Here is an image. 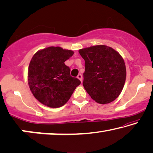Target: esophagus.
Returning <instances> with one entry per match:
<instances>
[{"instance_id": "34e87169", "label": "esophagus", "mask_w": 153, "mask_h": 153, "mask_svg": "<svg viewBox=\"0 0 153 153\" xmlns=\"http://www.w3.org/2000/svg\"><path fill=\"white\" fill-rule=\"evenodd\" d=\"M77 78H78L81 81H82V79H83V76H82V75L81 74H78V76H77Z\"/></svg>"}]
</instances>
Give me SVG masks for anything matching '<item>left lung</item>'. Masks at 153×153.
Listing matches in <instances>:
<instances>
[{
    "label": "left lung",
    "mask_w": 153,
    "mask_h": 153,
    "mask_svg": "<svg viewBox=\"0 0 153 153\" xmlns=\"http://www.w3.org/2000/svg\"><path fill=\"white\" fill-rule=\"evenodd\" d=\"M85 61L83 87L96 102L105 104L115 100L124 86L126 69L120 54L106 45L79 50Z\"/></svg>",
    "instance_id": "8db88e82"
}]
</instances>
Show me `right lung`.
Segmentation results:
<instances>
[{
	"mask_svg": "<svg viewBox=\"0 0 153 153\" xmlns=\"http://www.w3.org/2000/svg\"><path fill=\"white\" fill-rule=\"evenodd\" d=\"M74 52L49 47L35 54L28 68V83L37 100L50 108H59L69 100L81 81L70 75L64 63Z\"/></svg>",
	"mask_w": 153,
	"mask_h": 153,
	"instance_id": "add662e5",
	"label": "right lung"
}]
</instances>
